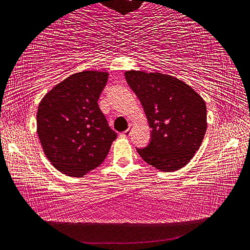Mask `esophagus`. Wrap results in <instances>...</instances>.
<instances>
[{
	"instance_id": "esophagus-1",
	"label": "esophagus",
	"mask_w": 250,
	"mask_h": 250,
	"mask_svg": "<svg viewBox=\"0 0 250 250\" xmlns=\"http://www.w3.org/2000/svg\"><path fill=\"white\" fill-rule=\"evenodd\" d=\"M130 134H131V126H130L129 129H126L125 131L122 132V136H124V137H129Z\"/></svg>"
}]
</instances>
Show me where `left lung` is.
<instances>
[{"label":"left lung","mask_w":250,"mask_h":250,"mask_svg":"<svg viewBox=\"0 0 250 250\" xmlns=\"http://www.w3.org/2000/svg\"><path fill=\"white\" fill-rule=\"evenodd\" d=\"M125 80L144 106L151 141L137 149L146 164L171 172L185 167L200 148L207 130L206 102L172 75L125 71Z\"/></svg>","instance_id":"left-lung-1"}]
</instances>
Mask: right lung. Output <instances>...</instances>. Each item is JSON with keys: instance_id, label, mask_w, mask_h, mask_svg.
Masks as SVG:
<instances>
[{"instance_id": "1", "label": "right lung", "mask_w": 250, "mask_h": 250, "mask_svg": "<svg viewBox=\"0 0 250 250\" xmlns=\"http://www.w3.org/2000/svg\"><path fill=\"white\" fill-rule=\"evenodd\" d=\"M108 77L105 71L74 73L40 101L37 132L42 149L66 176L82 177L99 167L117 139L98 104Z\"/></svg>"}]
</instances>
